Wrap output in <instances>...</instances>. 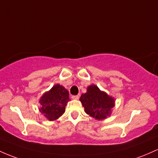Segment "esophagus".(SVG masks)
I'll list each match as a JSON object with an SVG mask.
<instances>
[{
    "instance_id": "esophagus-1",
    "label": "esophagus",
    "mask_w": 158,
    "mask_h": 158,
    "mask_svg": "<svg viewBox=\"0 0 158 158\" xmlns=\"http://www.w3.org/2000/svg\"><path fill=\"white\" fill-rule=\"evenodd\" d=\"M72 98L73 99V100H79V96H78V95H76V96H73Z\"/></svg>"
}]
</instances>
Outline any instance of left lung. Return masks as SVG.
<instances>
[{"label":"left lung","mask_w":158,"mask_h":158,"mask_svg":"<svg viewBox=\"0 0 158 158\" xmlns=\"http://www.w3.org/2000/svg\"><path fill=\"white\" fill-rule=\"evenodd\" d=\"M79 100L85 113L97 120H103L110 117L115 102V98L94 84L88 86L87 91L81 95Z\"/></svg>","instance_id":"1"}]
</instances>
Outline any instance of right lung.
<instances>
[{
  "label": "right lung",
  "instance_id": "right-lung-1",
  "mask_svg": "<svg viewBox=\"0 0 158 158\" xmlns=\"http://www.w3.org/2000/svg\"><path fill=\"white\" fill-rule=\"evenodd\" d=\"M69 101L68 91L61 85L56 84L40 98L39 111L48 121H55L64 113Z\"/></svg>",
  "mask_w": 158,
  "mask_h": 158
}]
</instances>
